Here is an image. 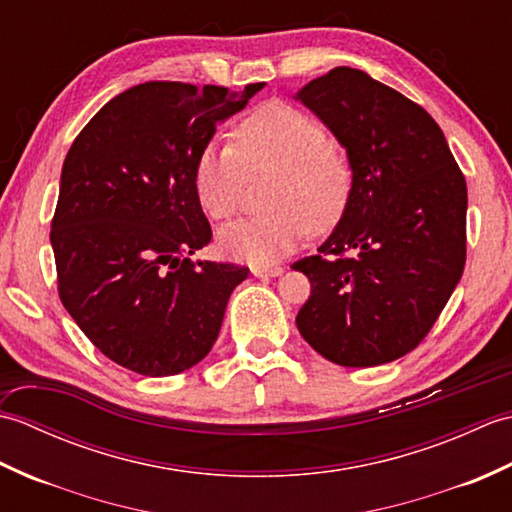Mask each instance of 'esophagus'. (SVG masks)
I'll return each mask as SVG.
<instances>
[{"label":"esophagus","mask_w":512,"mask_h":512,"mask_svg":"<svg viewBox=\"0 0 512 512\" xmlns=\"http://www.w3.org/2000/svg\"><path fill=\"white\" fill-rule=\"evenodd\" d=\"M250 273H253L255 277H279L281 273H284V268L281 266H253L250 268Z\"/></svg>","instance_id":"esophagus-1"}]
</instances>
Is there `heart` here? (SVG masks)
I'll list each match as a JSON object with an SVG mask.
<instances>
[{"label":"heart","mask_w":512,"mask_h":512,"mask_svg":"<svg viewBox=\"0 0 512 512\" xmlns=\"http://www.w3.org/2000/svg\"><path fill=\"white\" fill-rule=\"evenodd\" d=\"M275 173L266 209L224 226L217 244L226 257L273 264L292 253L308 231H328L352 198L354 171L328 132L301 110L266 103L231 134V147L209 145L195 165V193L213 220H228L242 202L246 178Z\"/></svg>","instance_id":"obj_1"}]
</instances>
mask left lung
Returning a JSON list of instances; mask_svg holds the SVG:
<instances>
[{"label": "left lung", "mask_w": 512, "mask_h": 512, "mask_svg": "<svg viewBox=\"0 0 512 512\" xmlns=\"http://www.w3.org/2000/svg\"><path fill=\"white\" fill-rule=\"evenodd\" d=\"M295 99L345 147L352 198L317 255L297 328L343 367L391 363L418 347L466 262V180L438 123L363 70L334 68Z\"/></svg>", "instance_id": "left-lung-1"}]
</instances>
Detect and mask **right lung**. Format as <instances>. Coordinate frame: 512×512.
<instances>
[{
	"label": "right lung",
	"instance_id": "add662e5",
	"mask_svg": "<svg viewBox=\"0 0 512 512\" xmlns=\"http://www.w3.org/2000/svg\"><path fill=\"white\" fill-rule=\"evenodd\" d=\"M264 83L149 81L105 103L65 156L50 244L59 297L110 361L143 376L200 363L246 266L191 262L211 242L195 165Z\"/></svg>",
	"mask_w": 512,
	"mask_h": 512
}]
</instances>
